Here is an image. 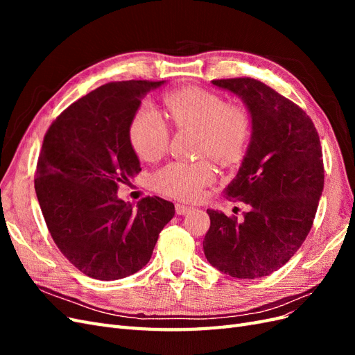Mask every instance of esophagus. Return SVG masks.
I'll return each mask as SVG.
<instances>
[{
	"mask_svg": "<svg viewBox=\"0 0 355 355\" xmlns=\"http://www.w3.org/2000/svg\"><path fill=\"white\" fill-rule=\"evenodd\" d=\"M192 210H194V207H191V206H185V204H176V213L178 214H188V213H191Z\"/></svg>",
	"mask_w": 355,
	"mask_h": 355,
	"instance_id": "34e87169",
	"label": "esophagus"
}]
</instances>
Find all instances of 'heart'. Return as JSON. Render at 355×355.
Here are the masks:
<instances>
[{
	"mask_svg": "<svg viewBox=\"0 0 355 355\" xmlns=\"http://www.w3.org/2000/svg\"><path fill=\"white\" fill-rule=\"evenodd\" d=\"M164 105L176 127L198 130L200 154H207L222 166L241 161L252 137V118L241 105L227 103L220 96L201 89L171 92L164 98ZM128 139L139 157L155 161L166 153L168 128L154 106L144 105L128 127ZM213 179L214 170L207 161H176L157 171L154 185L170 197L192 201Z\"/></svg>",
	"mask_w": 355,
	"mask_h": 355,
	"instance_id": "obj_1",
	"label": "heart"
}]
</instances>
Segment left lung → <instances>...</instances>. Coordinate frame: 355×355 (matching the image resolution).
<instances>
[{"mask_svg": "<svg viewBox=\"0 0 355 355\" xmlns=\"http://www.w3.org/2000/svg\"><path fill=\"white\" fill-rule=\"evenodd\" d=\"M243 101L252 118L245 155L225 194L250 206L244 220L209 209L202 249L211 266L235 278L266 277L292 257L313 227L324 187L323 154L311 118L253 78L213 80Z\"/></svg>", "mask_w": 355, "mask_h": 355, "instance_id": "8db88e82", "label": "left lung"}]
</instances>
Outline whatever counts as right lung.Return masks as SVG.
<instances>
[{"label": "right lung", "instance_id": "right-lung-1", "mask_svg": "<svg viewBox=\"0 0 355 355\" xmlns=\"http://www.w3.org/2000/svg\"><path fill=\"white\" fill-rule=\"evenodd\" d=\"M166 81L101 85L63 111L47 130L35 192L63 256L96 280L128 277L149 262L173 202L146 197L136 209L118 198L141 171L128 127L145 96Z\"/></svg>", "mask_w": 355, "mask_h": 355}]
</instances>
